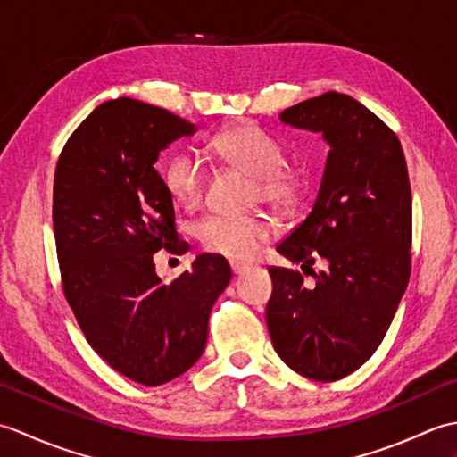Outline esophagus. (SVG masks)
Segmentation results:
<instances>
[{
	"mask_svg": "<svg viewBox=\"0 0 457 457\" xmlns=\"http://www.w3.org/2000/svg\"><path fill=\"white\" fill-rule=\"evenodd\" d=\"M229 267H231V270H234V275H244L245 270H249V265H244V263H237V261H231L229 263Z\"/></svg>",
	"mask_w": 457,
	"mask_h": 457,
	"instance_id": "1",
	"label": "esophagus"
}]
</instances>
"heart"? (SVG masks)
Wrapping results in <instances>:
<instances>
[{
    "label": "heart",
    "instance_id": "obj_1",
    "mask_svg": "<svg viewBox=\"0 0 457 457\" xmlns=\"http://www.w3.org/2000/svg\"><path fill=\"white\" fill-rule=\"evenodd\" d=\"M210 153L218 161L249 174L253 180V198L270 208H290L304 188V174L285 162L280 143L257 125H234L213 135ZM164 188L172 200L190 208L202 198L206 170L196 154L179 151L169 157L162 169ZM200 245L228 259H253L261 244L273 237V226L265 218H223L208 216L196 223Z\"/></svg>",
    "mask_w": 457,
    "mask_h": 457
}]
</instances>
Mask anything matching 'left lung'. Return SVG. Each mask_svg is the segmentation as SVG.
<instances>
[{"label": "left lung", "mask_w": 457, "mask_h": 457, "mask_svg": "<svg viewBox=\"0 0 457 457\" xmlns=\"http://www.w3.org/2000/svg\"><path fill=\"white\" fill-rule=\"evenodd\" d=\"M329 143L318 198L277 245L314 277L269 267L267 326L278 357L312 381H337L375 353L411 278L412 196L395 131L352 96L326 92L280 113ZM318 258L327 269L316 274Z\"/></svg>", "instance_id": "8db88e82"}]
</instances>
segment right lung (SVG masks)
<instances>
[{"instance_id":"obj_1","label":"right lung","mask_w":457,"mask_h":457,"mask_svg":"<svg viewBox=\"0 0 457 457\" xmlns=\"http://www.w3.org/2000/svg\"><path fill=\"white\" fill-rule=\"evenodd\" d=\"M190 133V121L157 105L110 100L74 129L54 170L53 226L66 303L94 352L147 386L198 361L212 306L231 278L228 261L212 253L170 285L154 273L157 251H188L154 162Z\"/></svg>"}]
</instances>
